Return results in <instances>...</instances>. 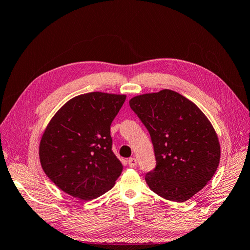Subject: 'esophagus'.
Segmentation results:
<instances>
[{
  "instance_id": "esophagus-1",
  "label": "esophagus",
  "mask_w": 250,
  "mask_h": 250,
  "mask_svg": "<svg viewBox=\"0 0 250 250\" xmlns=\"http://www.w3.org/2000/svg\"><path fill=\"white\" fill-rule=\"evenodd\" d=\"M128 165H129V167L135 168L136 166H137V159H136L135 157L129 158V159H128Z\"/></svg>"
}]
</instances>
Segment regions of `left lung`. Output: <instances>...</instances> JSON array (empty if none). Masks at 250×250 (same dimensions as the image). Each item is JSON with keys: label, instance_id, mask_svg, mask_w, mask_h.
<instances>
[{"label": "left lung", "instance_id": "left-lung-1", "mask_svg": "<svg viewBox=\"0 0 250 250\" xmlns=\"http://www.w3.org/2000/svg\"><path fill=\"white\" fill-rule=\"evenodd\" d=\"M129 106L151 135L156 167L146 184L164 199L184 202L210 181L220 160L218 137L195 104L171 90L132 97Z\"/></svg>", "mask_w": 250, "mask_h": 250}]
</instances>
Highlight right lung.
<instances>
[{"mask_svg": "<svg viewBox=\"0 0 250 250\" xmlns=\"http://www.w3.org/2000/svg\"><path fill=\"white\" fill-rule=\"evenodd\" d=\"M125 99L122 94H82L50 120L40 143V160L61 190L88 201L114 186L123 166L112 152L110 126Z\"/></svg>", "mask_w": 250, "mask_h": 250, "instance_id": "obj_1", "label": "right lung"}]
</instances>
